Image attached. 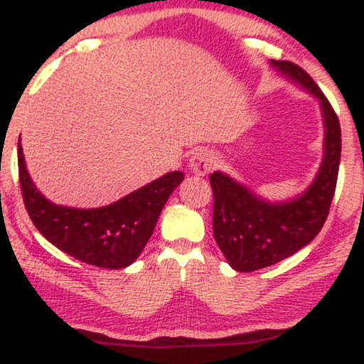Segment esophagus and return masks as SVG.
I'll use <instances>...</instances> for the list:
<instances>
[{
    "mask_svg": "<svg viewBox=\"0 0 364 364\" xmlns=\"http://www.w3.org/2000/svg\"><path fill=\"white\" fill-rule=\"evenodd\" d=\"M215 166V156L207 149H198L190 159V169L198 176H205Z\"/></svg>",
    "mask_w": 364,
    "mask_h": 364,
    "instance_id": "obj_1",
    "label": "esophagus"
}]
</instances>
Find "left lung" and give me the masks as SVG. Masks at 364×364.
Here are the masks:
<instances>
[{"label": "left lung", "instance_id": "obj_1", "mask_svg": "<svg viewBox=\"0 0 364 364\" xmlns=\"http://www.w3.org/2000/svg\"><path fill=\"white\" fill-rule=\"evenodd\" d=\"M288 80L321 102L323 157L304 193L291 200L268 201L229 174H210L213 191V235L229 264L239 273L277 264L312 242L329 215L341 161V125L329 100L300 65L271 60Z\"/></svg>", "mask_w": 364, "mask_h": 364}]
</instances>
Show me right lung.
I'll return each instance as SVG.
<instances>
[{
	"instance_id": "right-lung-1",
	"label": "right lung",
	"mask_w": 364,
	"mask_h": 364,
	"mask_svg": "<svg viewBox=\"0 0 364 364\" xmlns=\"http://www.w3.org/2000/svg\"><path fill=\"white\" fill-rule=\"evenodd\" d=\"M18 173L25 208L43 237L69 256L107 269L127 268L137 259L169 195L185 179L181 171H171L107 207L71 208L52 203L37 190L20 142Z\"/></svg>"
}]
</instances>
